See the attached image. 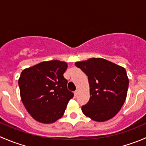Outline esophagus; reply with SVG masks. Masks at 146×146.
<instances>
[{
    "label": "esophagus",
    "instance_id": "obj_1",
    "mask_svg": "<svg viewBox=\"0 0 146 146\" xmlns=\"http://www.w3.org/2000/svg\"><path fill=\"white\" fill-rule=\"evenodd\" d=\"M78 90H76L74 92V95L75 97H77L78 96Z\"/></svg>",
    "mask_w": 146,
    "mask_h": 146
}]
</instances>
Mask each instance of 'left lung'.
Returning <instances> with one entry per match:
<instances>
[{
	"label": "left lung",
	"mask_w": 146,
	"mask_h": 146,
	"mask_svg": "<svg viewBox=\"0 0 146 146\" xmlns=\"http://www.w3.org/2000/svg\"><path fill=\"white\" fill-rule=\"evenodd\" d=\"M88 78L89 101L82 106V113L96 121L114 117L126 98L129 79L123 67L100 58L76 62Z\"/></svg>",
	"instance_id": "left-lung-1"
}]
</instances>
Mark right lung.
Returning a JSON list of instances; mask_svg holds the SVG:
<instances>
[{"mask_svg": "<svg viewBox=\"0 0 146 146\" xmlns=\"http://www.w3.org/2000/svg\"><path fill=\"white\" fill-rule=\"evenodd\" d=\"M63 61H43L22 71L18 85L26 110L37 121L50 123L64 115L68 101L74 96L67 88Z\"/></svg>", "mask_w": 146, "mask_h": 146, "instance_id": "add662e5", "label": "right lung"}]
</instances>
